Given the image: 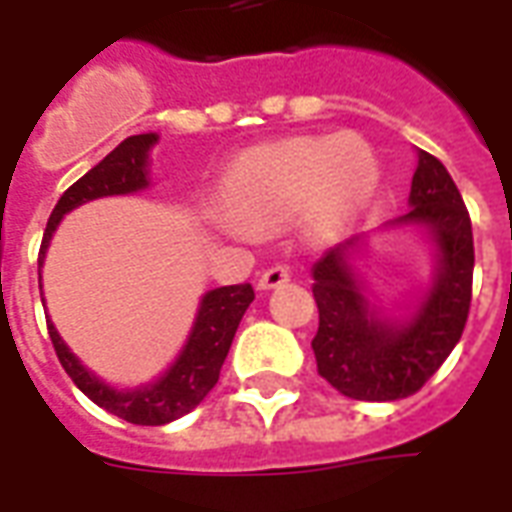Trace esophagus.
Wrapping results in <instances>:
<instances>
[{
	"instance_id": "34e87169",
	"label": "esophagus",
	"mask_w": 512,
	"mask_h": 512,
	"mask_svg": "<svg viewBox=\"0 0 512 512\" xmlns=\"http://www.w3.org/2000/svg\"><path fill=\"white\" fill-rule=\"evenodd\" d=\"M290 277H293L290 266H285V263H277V266L266 268V271L260 274V279H257V288H260V290L279 288V285H285Z\"/></svg>"
}]
</instances>
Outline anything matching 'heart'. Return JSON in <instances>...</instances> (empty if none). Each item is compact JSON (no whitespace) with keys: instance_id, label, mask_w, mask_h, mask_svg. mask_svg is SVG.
Instances as JSON below:
<instances>
[{"instance_id":"b5f03b06","label":"heart","mask_w":512,"mask_h":512,"mask_svg":"<svg viewBox=\"0 0 512 512\" xmlns=\"http://www.w3.org/2000/svg\"><path fill=\"white\" fill-rule=\"evenodd\" d=\"M378 180V158L359 136H296L235 161L222 186L227 213H216L213 224L249 238L307 213L318 233H329L365 211Z\"/></svg>"}]
</instances>
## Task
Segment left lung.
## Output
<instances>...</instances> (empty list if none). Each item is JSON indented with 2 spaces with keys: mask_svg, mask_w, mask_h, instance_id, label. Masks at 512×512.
Segmentation results:
<instances>
[{
  "mask_svg": "<svg viewBox=\"0 0 512 512\" xmlns=\"http://www.w3.org/2000/svg\"><path fill=\"white\" fill-rule=\"evenodd\" d=\"M411 211L397 222L430 227L439 244L436 285L406 326L378 321L356 285L348 252L351 238L332 246L312 268L318 334L312 340L318 373L354 400H400L419 392L461 340L472 307V219L458 186L439 158L419 150L411 180Z\"/></svg>",
  "mask_w": 512,
  "mask_h": 512,
  "instance_id": "left-lung-1",
  "label": "left lung"
}]
</instances>
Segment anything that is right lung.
Returning <instances> with one entry per match:
<instances>
[{
    "instance_id": "right-lung-1",
    "label": "right lung",
    "mask_w": 512,
    "mask_h": 512,
    "mask_svg": "<svg viewBox=\"0 0 512 512\" xmlns=\"http://www.w3.org/2000/svg\"><path fill=\"white\" fill-rule=\"evenodd\" d=\"M156 139V134L128 136L126 142H120L101 164H95L87 175H82L71 189L62 194L60 202L51 211L49 224H46L38 266H43V255H46V246H49L54 227L76 205L95 200V197L145 189L147 150L156 145ZM252 299H255V290H252L249 282L227 285V288H216L211 293H205L200 315H197V323H194V332H191L189 343L183 348L178 362L169 367V373L158 378L156 384H147L142 389H134V392H120V389H112L104 381H98L68 351V345L62 343L51 321L46 323H49L51 345L57 351L60 365L65 367V373L73 378V384L79 386L95 406L106 408L109 414L126 419L131 425H167L172 419L189 414L191 408L200 406L202 397L216 386L224 359H227V351L233 345L235 329H238V323L244 318L246 307L252 304Z\"/></svg>"
}]
</instances>
